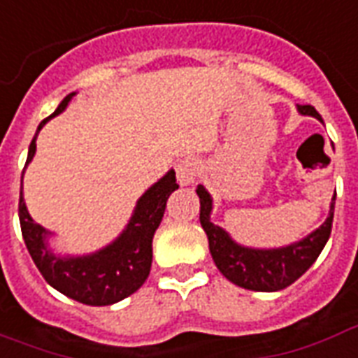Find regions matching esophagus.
Returning <instances> with one entry per match:
<instances>
[{
  "label": "esophagus",
  "mask_w": 358,
  "mask_h": 358,
  "mask_svg": "<svg viewBox=\"0 0 358 358\" xmlns=\"http://www.w3.org/2000/svg\"><path fill=\"white\" fill-rule=\"evenodd\" d=\"M197 174H199V165L193 159H182L176 165V178L182 186L192 184Z\"/></svg>",
  "instance_id": "esophagus-1"
}]
</instances>
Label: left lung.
<instances>
[{
  "mask_svg": "<svg viewBox=\"0 0 358 358\" xmlns=\"http://www.w3.org/2000/svg\"><path fill=\"white\" fill-rule=\"evenodd\" d=\"M298 110L303 115H313L322 121L313 106L298 104ZM195 192L201 201V226L208 237V248L213 254L214 264L227 280H231L233 285L246 288V290L277 292V290L290 287L294 280L300 279L301 275L313 266L327 245L330 231H332L334 201L330 205V214H328L327 222L300 243H294L285 248H273V250L245 248V246L233 243L231 237L222 227L214 226L210 222L213 199L205 187L199 186Z\"/></svg>",
  "mask_w": 358,
  "mask_h": 358,
  "instance_id": "1",
  "label": "left lung"
}]
</instances>
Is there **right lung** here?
<instances>
[{"instance_id": "obj_1", "label": "right lung", "mask_w": 358, "mask_h": 358, "mask_svg": "<svg viewBox=\"0 0 358 358\" xmlns=\"http://www.w3.org/2000/svg\"><path fill=\"white\" fill-rule=\"evenodd\" d=\"M71 96L73 92L60 102L51 117L64 112ZM51 117L43 119L38 131H41V127ZM36 136L28 150L26 165L36 153ZM174 189H178V184L176 174L171 171L140 197L129 226L115 243L102 248L100 252L81 258H58L51 254V250L45 246L47 231L31 220L20 192L18 218L24 243L34 264L38 266L39 273L58 292L85 306H112L136 292L148 279L152 269L153 233L163 220L166 199Z\"/></svg>"}]
</instances>
